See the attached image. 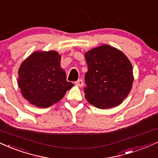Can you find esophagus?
<instances>
[{
  "instance_id": "34e87169",
  "label": "esophagus",
  "mask_w": 158,
  "mask_h": 158,
  "mask_svg": "<svg viewBox=\"0 0 158 158\" xmlns=\"http://www.w3.org/2000/svg\"><path fill=\"white\" fill-rule=\"evenodd\" d=\"M75 84L77 85V86L81 87V86H83V82L82 80H78V81H75Z\"/></svg>"
}]
</instances>
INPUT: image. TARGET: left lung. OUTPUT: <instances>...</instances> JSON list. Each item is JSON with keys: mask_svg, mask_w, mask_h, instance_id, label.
<instances>
[{"mask_svg": "<svg viewBox=\"0 0 158 158\" xmlns=\"http://www.w3.org/2000/svg\"><path fill=\"white\" fill-rule=\"evenodd\" d=\"M88 72L85 75V97L95 107L117 106L127 97L133 82V67L120 50L103 44L85 54Z\"/></svg>", "mask_w": 158, "mask_h": 158, "instance_id": "left-lung-1", "label": "left lung"}]
</instances>
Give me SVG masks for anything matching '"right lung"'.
<instances>
[{
	"instance_id": "right-lung-1",
	"label": "right lung",
	"mask_w": 158,
	"mask_h": 158,
	"mask_svg": "<svg viewBox=\"0 0 158 158\" xmlns=\"http://www.w3.org/2000/svg\"><path fill=\"white\" fill-rule=\"evenodd\" d=\"M56 51H36L19 67L18 85L23 97L35 106L47 108L63 98L74 84L67 81Z\"/></svg>"
}]
</instances>
